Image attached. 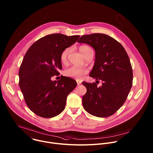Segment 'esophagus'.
Segmentation results:
<instances>
[{"instance_id":"34e87169","label":"esophagus","mask_w":153,"mask_h":153,"mask_svg":"<svg viewBox=\"0 0 153 153\" xmlns=\"http://www.w3.org/2000/svg\"><path fill=\"white\" fill-rule=\"evenodd\" d=\"M76 82H77V84L78 85L82 83V82H81V81H80V80H76Z\"/></svg>"}]
</instances>
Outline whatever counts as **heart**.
<instances>
[{"label": "heart", "instance_id": "obj_1", "mask_svg": "<svg viewBox=\"0 0 153 153\" xmlns=\"http://www.w3.org/2000/svg\"><path fill=\"white\" fill-rule=\"evenodd\" d=\"M90 49H91V48H90L89 47L86 46V45H82V46H80L79 48L80 52L82 53V54L84 56L88 52V51ZM69 52H70L69 48H65V50H64L62 51L61 54V61L62 62H64L66 61ZM88 71H89L87 68L79 67H76V66H73L71 67L67 68L65 71L64 73H65V76H68L69 77L76 79L77 80H81L84 77L85 75L88 73Z\"/></svg>", "mask_w": 153, "mask_h": 153}]
</instances>
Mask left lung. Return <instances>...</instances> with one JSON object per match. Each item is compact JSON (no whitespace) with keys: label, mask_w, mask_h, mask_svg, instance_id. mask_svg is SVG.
<instances>
[{"label":"left lung","mask_w":153,"mask_h":153,"mask_svg":"<svg viewBox=\"0 0 153 153\" xmlns=\"http://www.w3.org/2000/svg\"><path fill=\"white\" fill-rule=\"evenodd\" d=\"M77 42L94 48L95 62L89 76L103 82L101 86L95 82H82L87 89L82 97L83 106L95 117H110L123 105L132 86L128 56L119 42L106 34L85 35Z\"/></svg>","instance_id":"left-lung-1"}]
</instances>
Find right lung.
Segmentation results:
<instances>
[{
	"label": "right lung",
	"mask_w": 153,
	"mask_h": 153,
	"mask_svg": "<svg viewBox=\"0 0 153 153\" xmlns=\"http://www.w3.org/2000/svg\"><path fill=\"white\" fill-rule=\"evenodd\" d=\"M79 37L48 35L34 42L26 53L19 73V86L27 106L36 115L50 118L64 110L67 97L77 83L65 76H61L59 80L53 81L51 78L58 76V70L62 68V51Z\"/></svg>",
	"instance_id": "obj_1"
}]
</instances>
